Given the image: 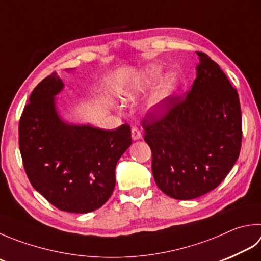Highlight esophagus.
<instances>
[{
	"label": "esophagus",
	"mask_w": 261,
	"mask_h": 261,
	"mask_svg": "<svg viewBox=\"0 0 261 261\" xmlns=\"http://www.w3.org/2000/svg\"><path fill=\"white\" fill-rule=\"evenodd\" d=\"M132 137H133V140L134 141H137V140H140L141 137H142V134H141V130L137 128L136 126H134L132 128Z\"/></svg>",
	"instance_id": "esophagus-1"
}]
</instances>
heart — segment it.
I'll return each instance as SVG.
<instances>
[{"mask_svg": "<svg viewBox=\"0 0 261 261\" xmlns=\"http://www.w3.org/2000/svg\"><path fill=\"white\" fill-rule=\"evenodd\" d=\"M159 76L160 69L158 67H147L144 71L140 73V76L135 83H133L130 85L120 86L119 90H118V93H119L120 97L124 101H133L137 95L141 94L147 87H150L153 84L158 80ZM177 87H178V78H177L175 73L171 72L166 75L159 87L156 88V91L152 95L150 100V106L153 108H161L167 100H169L175 94Z\"/></svg>", "mask_w": 261, "mask_h": 261, "instance_id": "heart-1", "label": "heart"}]
</instances>
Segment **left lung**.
Listing matches in <instances>:
<instances>
[{
    "mask_svg": "<svg viewBox=\"0 0 261 261\" xmlns=\"http://www.w3.org/2000/svg\"><path fill=\"white\" fill-rule=\"evenodd\" d=\"M196 54V78L185 99L173 95L142 120L155 183L177 200L199 198L217 188L242 143L238 91L207 54ZM159 111L166 114L156 120Z\"/></svg>",
    "mask_w": 261,
    "mask_h": 261,
    "instance_id": "left-lung-1",
    "label": "left lung"
}]
</instances>
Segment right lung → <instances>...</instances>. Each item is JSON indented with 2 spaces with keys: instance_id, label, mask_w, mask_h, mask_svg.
Here are the masks:
<instances>
[{
  "instance_id": "add662e5",
  "label": "right lung",
  "mask_w": 261,
  "mask_h": 261,
  "mask_svg": "<svg viewBox=\"0 0 261 261\" xmlns=\"http://www.w3.org/2000/svg\"><path fill=\"white\" fill-rule=\"evenodd\" d=\"M63 86L53 72L34 88L19 122V147L34 189L58 209L86 214L114 192L116 165L132 144L130 127L107 130L65 121L56 105Z\"/></svg>"
}]
</instances>
